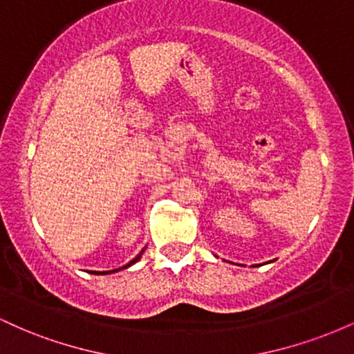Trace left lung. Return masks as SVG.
Here are the masks:
<instances>
[{"mask_svg":"<svg viewBox=\"0 0 354 354\" xmlns=\"http://www.w3.org/2000/svg\"><path fill=\"white\" fill-rule=\"evenodd\" d=\"M241 266H243V265H241ZM253 266H258V265H253Z\"/></svg>","mask_w":354,"mask_h":354,"instance_id":"8db88e82","label":"left lung"}]
</instances>
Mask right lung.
Instances as JSON below:
<instances>
[{"label": "right lung", "instance_id": "add662e5", "mask_svg": "<svg viewBox=\"0 0 354 354\" xmlns=\"http://www.w3.org/2000/svg\"><path fill=\"white\" fill-rule=\"evenodd\" d=\"M145 250H146V246L143 248V250H141V253L136 256L135 259H131V261L128 263V265H124V266H121V268H118V270H111V271H103V273H96V274H111V273H116V271H121V270H126V268H129L131 265H135V263H138L140 261V258H141V254L145 253Z\"/></svg>", "mask_w": 354, "mask_h": 354}]
</instances>
